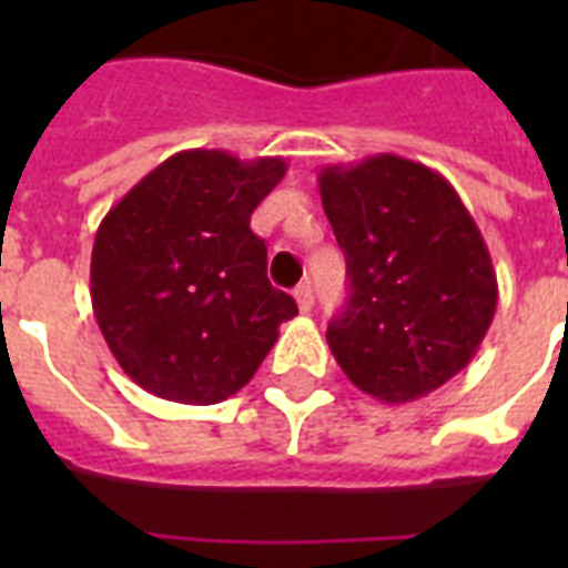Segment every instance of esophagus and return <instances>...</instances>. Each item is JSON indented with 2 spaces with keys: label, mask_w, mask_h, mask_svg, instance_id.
I'll list each match as a JSON object with an SVG mask.
<instances>
[{
  "label": "esophagus",
  "mask_w": 568,
  "mask_h": 568,
  "mask_svg": "<svg viewBox=\"0 0 568 568\" xmlns=\"http://www.w3.org/2000/svg\"><path fill=\"white\" fill-rule=\"evenodd\" d=\"M294 301H297V306H301V312H310L312 310V285L310 283H301L297 288H294Z\"/></svg>",
  "instance_id": "1"
}]
</instances>
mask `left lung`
<instances>
[{"mask_svg": "<svg viewBox=\"0 0 568 568\" xmlns=\"http://www.w3.org/2000/svg\"><path fill=\"white\" fill-rule=\"evenodd\" d=\"M318 189L351 285L329 351L383 404L430 395L475 359L495 318L498 280L475 217L442 173L392 153L327 164Z\"/></svg>", "mask_w": 568, "mask_h": 568, "instance_id": "8db88e82", "label": "left lung"}]
</instances>
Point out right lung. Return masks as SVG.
Listing matches in <instances>:
<instances>
[{
    "label": "right lung",
    "instance_id": "right-lung-1",
    "mask_svg": "<svg viewBox=\"0 0 568 568\" xmlns=\"http://www.w3.org/2000/svg\"><path fill=\"white\" fill-rule=\"evenodd\" d=\"M285 176L280 155L241 162L182 150L102 217L91 303L120 368L150 395L221 404L253 379L297 303L267 283L250 214Z\"/></svg>",
    "mask_w": 568,
    "mask_h": 568
}]
</instances>
